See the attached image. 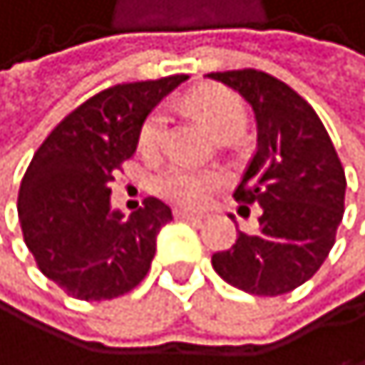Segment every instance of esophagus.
<instances>
[{
	"instance_id": "1",
	"label": "esophagus",
	"mask_w": 365,
	"mask_h": 365,
	"mask_svg": "<svg viewBox=\"0 0 365 365\" xmlns=\"http://www.w3.org/2000/svg\"><path fill=\"white\" fill-rule=\"evenodd\" d=\"M175 216L177 219H184V221H195V223L202 221L200 214H193V212H186V210H175Z\"/></svg>"
}]
</instances>
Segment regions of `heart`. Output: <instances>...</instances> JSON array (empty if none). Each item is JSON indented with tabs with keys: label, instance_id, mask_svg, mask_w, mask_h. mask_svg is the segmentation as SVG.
Returning <instances> with one entry per match:
<instances>
[{
	"label": "heart",
	"instance_id": "b5f03b06",
	"mask_svg": "<svg viewBox=\"0 0 365 365\" xmlns=\"http://www.w3.org/2000/svg\"><path fill=\"white\" fill-rule=\"evenodd\" d=\"M190 109L202 118L216 139L242 135L247 113L242 100L228 88L207 86L190 95ZM168 133V113L163 109L151 111L139 128V146L144 151H155L163 144ZM219 186V177L214 172L190 168V165H168L153 177V190L172 205L179 207H200L207 202L212 190Z\"/></svg>",
	"mask_w": 365,
	"mask_h": 365
}]
</instances>
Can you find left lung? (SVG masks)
I'll return each instance as SVG.
<instances>
[{"label":"left lung","instance_id":"8db88e82","mask_svg":"<svg viewBox=\"0 0 365 365\" xmlns=\"http://www.w3.org/2000/svg\"><path fill=\"white\" fill-rule=\"evenodd\" d=\"M252 104L258 144L235 188L240 210L261 205L258 230L240 232L214 270L254 296H282L305 284L336 245L345 212V170L317 111L279 78L258 69L207 74Z\"/></svg>","mask_w":365,"mask_h":365}]
</instances>
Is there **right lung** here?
I'll list each match as a JSON object with an SVG mask.
<instances>
[{"instance_id":"right-lung-1","label":"right lung","mask_w":365,"mask_h":365,"mask_svg":"<svg viewBox=\"0 0 365 365\" xmlns=\"http://www.w3.org/2000/svg\"><path fill=\"white\" fill-rule=\"evenodd\" d=\"M188 76L118 83L67 113L36 149L18 193L39 270L78 300H111L146 277L170 207L146 197L125 219L111 210L113 175L133 158L151 109Z\"/></svg>"}]
</instances>
